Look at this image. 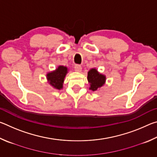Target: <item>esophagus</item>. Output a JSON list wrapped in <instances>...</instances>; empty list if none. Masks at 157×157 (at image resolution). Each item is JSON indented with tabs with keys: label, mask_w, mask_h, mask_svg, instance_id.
<instances>
[{
	"label": "esophagus",
	"mask_w": 157,
	"mask_h": 157,
	"mask_svg": "<svg viewBox=\"0 0 157 157\" xmlns=\"http://www.w3.org/2000/svg\"><path fill=\"white\" fill-rule=\"evenodd\" d=\"M74 68H75V71H77V72H80L82 71V66L79 64H76Z\"/></svg>",
	"instance_id": "1"
}]
</instances>
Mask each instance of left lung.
<instances>
[{
  "mask_svg": "<svg viewBox=\"0 0 157 157\" xmlns=\"http://www.w3.org/2000/svg\"><path fill=\"white\" fill-rule=\"evenodd\" d=\"M87 79L91 85L90 89L93 91H95L105 84L106 78L105 75L98 73L96 69L92 68L89 71Z\"/></svg>",
  "mask_w": 157,
  "mask_h": 157,
  "instance_id": "8db88e82",
  "label": "left lung"
}]
</instances>
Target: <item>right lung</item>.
<instances>
[{"label": "right lung", "instance_id": "right-lung-1", "mask_svg": "<svg viewBox=\"0 0 157 157\" xmlns=\"http://www.w3.org/2000/svg\"><path fill=\"white\" fill-rule=\"evenodd\" d=\"M66 73H67V68L63 66H59L55 71L48 74V80L55 88L61 89L62 88L63 79Z\"/></svg>", "mask_w": 157, "mask_h": 157}]
</instances>
